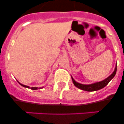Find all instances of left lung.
<instances>
[{
	"label": "left lung",
	"instance_id": "obj_1",
	"mask_svg": "<svg viewBox=\"0 0 124 124\" xmlns=\"http://www.w3.org/2000/svg\"><path fill=\"white\" fill-rule=\"evenodd\" d=\"M116 71L117 65L116 66L114 72H112V74L110 75L108 78H107L106 79H104V80H102V81L101 82H98L94 83V84H92L89 85L81 84L80 83H78L76 81H75L72 77H71V78H72L74 85L76 87H78V88H80V89L81 90H83L87 91V92H93V91H97L98 90L101 89V88H104L105 86L107 85L108 84V83L111 81V79L115 76L116 74Z\"/></svg>",
	"mask_w": 124,
	"mask_h": 124
}]
</instances>
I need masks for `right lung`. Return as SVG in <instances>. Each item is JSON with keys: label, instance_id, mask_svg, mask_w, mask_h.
<instances>
[{"label": "right lung", "instance_id": "right-lung-1", "mask_svg": "<svg viewBox=\"0 0 124 124\" xmlns=\"http://www.w3.org/2000/svg\"><path fill=\"white\" fill-rule=\"evenodd\" d=\"M18 83H19V84H20L21 85H22L23 87H26V88H31V89H32V90H37V89H39V88H40H40H38V87H29V86L24 85H23V84H20V83L19 82H18Z\"/></svg>", "mask_w": 124, "mask_h": 124}]
</instances>
